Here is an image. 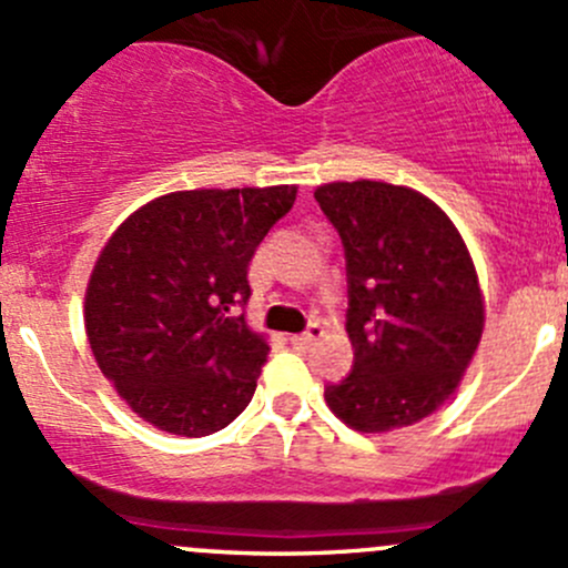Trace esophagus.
Here are the masks:
<instances>
[{"label":"esophagus","instance_id":"34e87169","mask_svg":"<svg viewBox=\"0 0 568 568\" xmlns=\"http://www.w3.org/2000/svg\"><path fill=\"white\" fill-rule=\"evenodd\" d=\"M321 335H324V326L311 324V326H307V332H302V335H291V343H294V346H300V348H305V346H313V343H316Z\"/></svg>","mask_w":568,"mask_h":568}]
</instances>
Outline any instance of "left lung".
<instances>
[{"label":"left lung","instance_id":"1","mask_svg":"<svg viewBox=\"0 0 568 568\" xmlns=\"http://www.w3.org/2000/svg\"><path fill=\"white\" fill-rule=\"evenodd\" d=\"M316 200L346 250L354 371L324 390L359 434L434 415L478 352L484 294L459 227L426 194L385 181L321 183Z\"/></svg>","mask_w":568,"mask_h":568}]
</instances>
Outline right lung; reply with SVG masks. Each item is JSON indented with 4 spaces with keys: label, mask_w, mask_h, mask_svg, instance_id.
<instances>
[{
    "label": "right lung",
    "mask_w": 568,
    "mask_h": 568,
    "mask_svg": "<svg viewBox=\"0 0 568 568\" xmlns=\"http://www.w3.org/2000/svg\"><path fill=\"white\" fill-rule=\"evenodd\" d=\"M294 200V183L186 189L140 205L109 236L84 329L101 374L159 432L209 437L252 400L268 343L231 311L250 300L252 255Z\"/></svg>",
    "instance_id": "right-lung-1"
}]
</instances>
